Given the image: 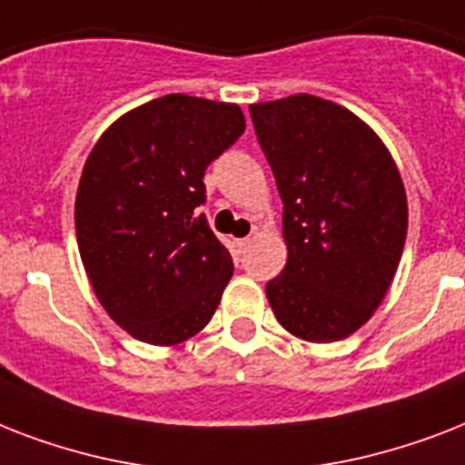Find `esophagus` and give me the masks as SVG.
Segmentation results:
<instances>
[{
  "instance_id": "1",
  "label": "esophagus",
  "mask_w": 465,
  "mask_h": 465,
  "mask_svg": "<svg viewBox=\"0 0 465 465\" xmlns=\"http://www.w3.org/2000/svg\"><path fill=\"white\" fill-rule=\"evenodd\" d=\"M248 243H251V236H246V239H239V241H236V248H239V251H246Z\"/></svg>"
}]
</instances>
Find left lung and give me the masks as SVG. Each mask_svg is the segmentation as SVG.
Here are the masks:
<instances>
[{
	"label": "left lung",
	"mask_w": 465,
	"mask_h": 465,
	"mask_svg": "<svg viewBox=\"0 0 465 465\" xmlns=\"http://www.w3.org/2000/svg\"><path fill=\"white\" fill-rule=\"evenodd\" d=\"M284 203L287 265L265 287L284 331L335 342L374 316L408 233V197L379 134L342 105L297 96L251 105Z\"/></svg>",
	"instance_id": "obj_1"
}]
</instances>
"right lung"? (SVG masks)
Masks as SVG:
<instances>
[{
  "mask_svg": "<svg viewBox=\"0 0 465 465\" xmlns=\"http://www.w3.org/2000/svg\"><path fill=\"white\" fill-rule=\"evenodd\" d=\"M246 130L236 104L168 94L113 123L84 163L74 224L105 313L149 345L210 323L232 255L197 207L204 171Z\"/></svg>",
  "mask_w": 465,
  "mask_h": 465,
  "instance_id": "1",
  "label": "right lung"
}]
</instances>
